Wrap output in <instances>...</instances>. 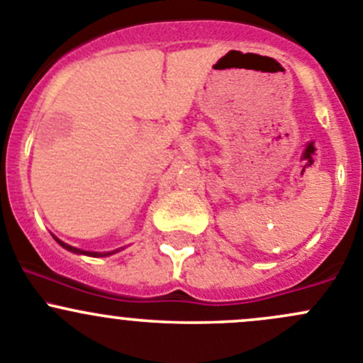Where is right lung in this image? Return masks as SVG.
<instances>
[{
    "instance_id": "obj_1",
    "label": "right lung",
    "mask_w": 363,
    "mask_h": 363,
    "mask_svg": "<svg viewBox=\"0 0 363 363\" xmlns=\"http://www.w3.org/2000/svg\"><path fill=\"white\" fill-rule=\"evenodd\" d=\"M52 237H54V240H56V242L60 244L61 247H65V250H68V251L75 252V255H86V256H94V258H98V256H111V255H113V252L121 251V250H116V251H107V252H94V251H84V250H77V247H73V246H68L67 242H63V240H60V239H57L56 235H52Z\"/></svg>"
}]
</instances>
